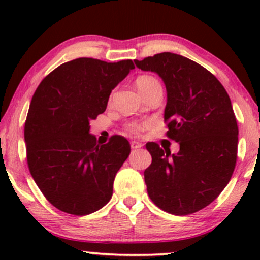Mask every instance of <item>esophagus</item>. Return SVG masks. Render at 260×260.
I'll return each mask as SVG.
<instances>
[{"label":"esophagus","instance_id":"obj_1","mask_svg":"<svg viewBox=\"0 0 260 260\" xmlns=\"http://www.w3.org/2000/svg\"><path fill=\"white\" fill-rule=\"evenodd\" d=\"M142 147L143 145L138 142H131V148H132L133 150H138V149H140Z\"/></svg>","mask_w":260,"mask_h":260}]
</instances>
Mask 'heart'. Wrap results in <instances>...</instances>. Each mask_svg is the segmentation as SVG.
<instances>
[{"mask_svg":"<svg viewBox=\"0 0 260 260\" xmlns=\"http://www.w3.org/2000/svg\"><path fill=\"white\" fill-rule=\"evenodd\" d=\"M155 84H160L159 80L151 76H140L136 80V85H137V88H138L139 91L145 90V89L150 88V86H153ZM127 129H128V132L133 133V134H138L140 132V127L137 123L128 124Z\"/></svg>","mask_w":260,"mask_h":260,"instance_id":"heart-1","label":"heart"}]
</instances>
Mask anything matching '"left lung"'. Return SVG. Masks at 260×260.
<instances>
[{"label":"left lung","mask_w":260,"mask_h":260,"mask_svg":"<svg viewBox=\"0 0 260 260\" xmlns=\"http://www.w3.org/2000/svg\"><path fill=\"white\" fill-rule=\"evenodd\" d=\"M134 63L165 83L166 134L180 144L177 154L147 144L153 159L144 171L148 194L170 214L196 213L215 201L234 174L238 127L231 100L214 74L181 55L162 52Z\"/></svg>","instance_id":"left-lung-1"}]
</instances>
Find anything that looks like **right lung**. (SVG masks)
Returning <instances> with one entry per match:
<instances>
[{"label": "right lung", "mask_w": 260, "mask_h": 260, "mask_svg": "<svg viewBox=\"0 0 260 260\" xmlns=\"http://www.w3.org/2000/svg\"><path fill=\"white\" fill-rule=\"evenodd\" d=\"M134 64L82 57L66 62L35 90L24 126L29 171L45 198L72 215L99 210L131 153L120 136L99 145L89 122L106 110L112 89Z\"/></svg>", "instance_id": "right-lung-1"}]
</instances>
